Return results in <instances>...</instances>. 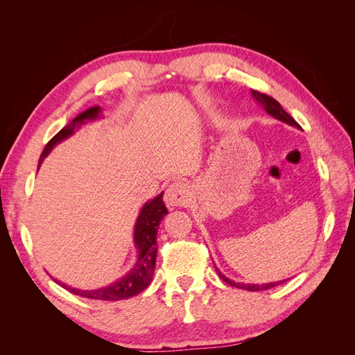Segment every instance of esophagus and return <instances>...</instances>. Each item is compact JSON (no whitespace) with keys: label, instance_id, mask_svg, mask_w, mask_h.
Listing matches in <instances>:
<instances>
[{"label":"esophagus","instance_id":"obj_1","mask_svg":"<svg viewBox=\"0 0 355 355\" xmlns=\"http://www.w3.org/2000/svg\"><path fill=\"white\" fill-rule=\"evenodd\" d=\"M164 201L170 207H178V206H187L191 201V188L188 184L182 180L173 182V184L168 185L164 194Z\"/></svg>","mask_w":355,"mask_h":355}]
</instances>
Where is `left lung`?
I'll use <instances>...</instances> for the list:
<instances>
[{
  "mask_svg": "<svg viewBox=\"0 0 355 355\" xmlns=\"http://www.w3.org/2000/svg\"><path fill=\"white\" fill-rule=\"evenodd\" d=\"M252 96H253V99H256V102L259 103L261 106H263V110L270 114L271 116H274V118H277V120H280V121H283V123H286V124H288V125H293V127H296V128H300V125L293 120L292 116H290L283 108H282V105L278 103L274 98H271V96H268V94H265V93H261V92H256V90H252ZM216 272H218V275L222 278V280L227 283V284H230V286H232V287H237V288H243V290H249V292H259V290H266V288H271V287H275V286H278V284H282V283H284L286 280H283V282H277V283H268V284H243V283H235V282H232V280H230V278H227L225 277L218 268H216Z\"/></svg>",
  "mask_w": 355,
  "mask_h": 355,
  "instance_id": "8db88e82",
  "label": "left lung"
}]
</instances>
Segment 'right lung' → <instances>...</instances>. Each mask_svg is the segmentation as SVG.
Listing matches in <instances>:
<instances>
[{"mask_svg": "<svg viewBox=\"0 0 355 355\" xmlns=\"http://www.w3.org/2000/svg\"><path fill=\"white\" fill-rule=\"evenodd\" d=\"M99 114H101L99 106H93V108L85 110L78 116H75L68 125L63 127L56 136H53L50 139V142L46 145L44 151H42L40 157L38 167L41 166L42 159L50 154L51 149L55 148L59 142L65 141L67 137L72 136L73 132L85 121L96 120V118L99 116ZM163 194L164 192H161V194L157 196L154 200L145 202L141 213H139L136 227H135V235H133L135 245L139 252V256L135 266L123 278H120V280L110 286L94 288V290L73 288L58 282L56 278L55 282L62 287L69 290V292L73 295H78L81 297H87V299H98V300H123L144 292V290L149 286V283L153 282V275L155 270V259H157L155 241H157L159 222L163 220V218L168 213L167 207L163 202Z\"/></svg>", "mask_w": 355, "mask_h": 355, "instance_id": "obj_1", "label": "right lung"}]
</instances>
